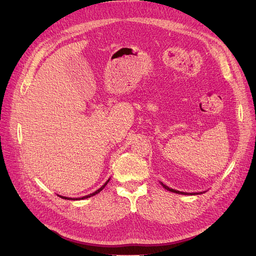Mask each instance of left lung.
Returning <instances> with one entry per match:
<instances>
[{
  "instance_id": "8db88e82",
  "label": "left lung",
  "mask_w": 256,
  "mask_h": 256,
  "mask_svg": "<svg viewBox=\"0 0 256 256\" xmlns=\"http://www.w3.org/2000/svg\"><path fill=\"white\" fill-rule=\"evenodd\" d=\"M163 186H164V188H165L166 190H168V191H172V192H175V193H179V194H188V193L180 192V191H177V190H174V189H172V188H168V186H165V184H163ZM192 194H196V193H192Z\"/></svg>"
}]
</instances>
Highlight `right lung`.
<instances>
[{"mask_svg":"<svg viewBox=\"0 0 256 256\" xmlns=\"http://www.w3.org/2000/svg\"><path fill=\"white\" fill-rule=\"evenodd\" d=\"M108 182H110V180H108V182H105V184H104V186H101V188H100L98 190H96V192H93V193H91V194H89V196H84V198H90V196H96V194H98V192H101V191H102V190H103V189L105 188V186H106V184H108ZM62 198H63V196H62ZM63 198H67V200H79V198H65V196H64Z\"/></svg>","mask_w":256,"mask_h":256,"instance_id":"right-lung-1","label":"right lung"}]
</instances>
